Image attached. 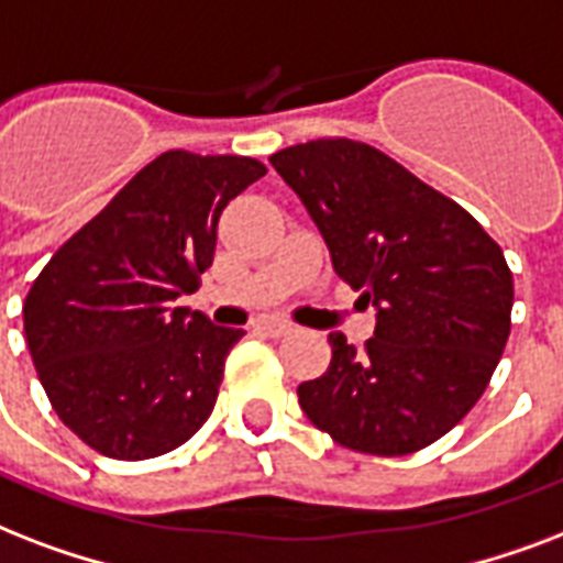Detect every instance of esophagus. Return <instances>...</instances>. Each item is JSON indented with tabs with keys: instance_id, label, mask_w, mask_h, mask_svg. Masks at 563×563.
<instances>
[{
	"instance_id": "34e87169",
	"label": "esophagus",
	"mask_w": 563,
	"mask_h": 563,
	"mask_svg": "<svg viewBox=\"0 0 563 563\" xmlns=\"http://www.w3.org/2000/svg\"><path fill=\"white\" fill-rule=\"evenodd\" d=\"M258 331L261 334H267V338H285V334H290L294 331V322H287V320H261L258 322Z\"/></svg>"
}]
</instances>
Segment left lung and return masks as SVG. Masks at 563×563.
<instances>
[{
	"mask_svg": "<svg viewBox=\"0 0 563 563\" xmlns=\"http://www.w3.org/2000/svg\"><path fill=\"white\" fill-rule=\"evenodd\" d=\"M317 222L334 273L376 305L355 350L299 385L308 420L364 455H411L482 399L511 334L514 278L473 213L376 146L320 137L269 155Z\"/></svg>",
	"mask_w": 563,
	"mask_h": 563,
	"instance_id": "1",
	"label": "left lung"
}]
</instances>
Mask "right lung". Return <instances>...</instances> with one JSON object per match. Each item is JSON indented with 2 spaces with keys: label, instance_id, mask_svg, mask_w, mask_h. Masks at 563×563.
Listing matches in <instances>:
<instances>
[{
  "label": "right lung",
  "instance_id": "1",
  "mask_svg": "<svg viewBox=\"0 0 563 563\" xmlns=\"http://www.w3.org/2000/svg\"><path fill=\"white\" fill-rule=\"evenodd\" d=\"M264 173L243 155L164 152L34 278V367L60 422L99 455L155 459L211 417L243 331L173 302L211 267L222 208Z\"/></svg>",
  "mask_w": 563,
  "mask_h": 563
}]
</instances>
